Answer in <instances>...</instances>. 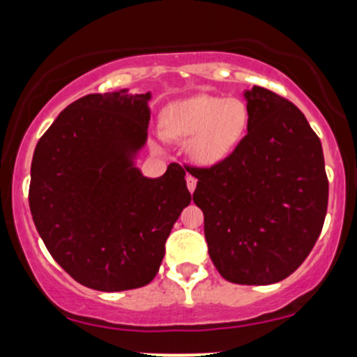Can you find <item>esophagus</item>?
I'll use <instances>...</instances> for the list:
<instances>
[{
    "label": "esophagus",
    "mask_w": 357,
    "mask_h": 357,
    "mask_svg": "<svg viewBox=\"0 0 357 357\" xmlns=\"http://www.w3.org/2000/svg\"><path fill=\"white\" fill-rule=\"evenodd\" d=\"M196 183H198V179H196L195 176H191V174L186 176V186H188V190H190V192L196 190Z\"/></svg>",
    "instance_id": "34e87169"
}]
</instances>
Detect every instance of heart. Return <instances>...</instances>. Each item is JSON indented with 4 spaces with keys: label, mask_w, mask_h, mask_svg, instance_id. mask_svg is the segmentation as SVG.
Here are the masks:
<instances>
[{
    "label": "heart",
    "mask_w": 357,
    "mask_h": 357,
    "mask_svg": "<svg viewBox=\"0 0 357 357\" xmlns=\"http://www.w3.org/2000/svg\"><path fill=\"white\" fill-rule=\"evenodd\" d=\"M248 124L243 100L218 96L190 97L166 109L162 127L167 137L188 139V154L195 162L211 166L233 153ZM161 132V137H165Z\"/></svg>",
    "instance_id": "obj_1"
}]
</instances>
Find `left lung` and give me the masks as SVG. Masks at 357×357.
Masks as SVG:
<instances>
[{"label": "left lung", "mask_w": 357, "mask_h": 357, "mask_svg": "<svg viewBox=\"0 0 357 357\" xmlns=\"http://www.w3.org/2000/svg\"><path fill=\"white\" fill-rule=\"evenodd\" d=\"M245 100L247 136L215 166L190 167L198 178L192 202L220 275L268 285L296 272L314 248L329 181L321 139L292 102L257 85Z\"/></svg>", "instance_id": "left-lung-1"}]
</instances>
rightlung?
Listing matches in <instances>:
<instances>
[{"instance_id": "add662e5", "label": "right lung", "mask_w": 357, "mask_h": 357, "mask_svg": "<svg viewBox=\"0 0 357 357\" xmlns=\"http://www.w3.org/2000/svg\"><path fill=\"white\" fill-rule=\"evenodd\" d=\"M151 93H90L61 110L31 161L30 210L53 260L102 292L144 287L171 228L191 202L184 169L146 178L134 166L147 141Z\"/></svg>"}]
</instances>
